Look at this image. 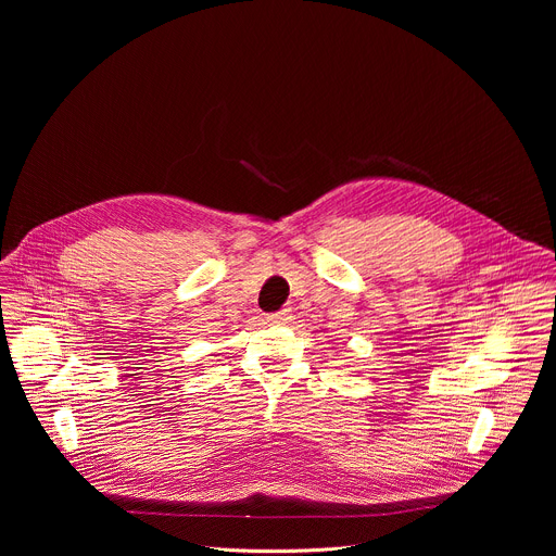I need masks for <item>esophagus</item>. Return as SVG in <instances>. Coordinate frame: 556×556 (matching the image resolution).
<instances>
[{"mask_svg": "<svg viewBox=\"0 0 556 556\" xmlns=\"http://www.w3.org/2000/svg\"><path fill=\"white\" fill-rule=\"evenodd\" d=\"M290 319H292L290 309H279V312H273V314H268V316H266V321H268V324H288Z\"/></svg>", "mask_w": 556, "mask_h": 556, "instance_id": "esophagus-1", "label": "esophagus"}]
</instances>
